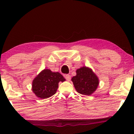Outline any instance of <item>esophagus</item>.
Wrapping results in <instances>:
<instances>
[{
	"label": "esophagus",
	"instance_id": "1",
	"mask_svg": "<svg viewBox=\"0 0 134 134\" xmlns=\"http://www.w3.org/2000/svg\"><path fill=\"white\" fill-rule=\"evenodd\" d=\"M65 79H66V80H68V81H69V80H71V76H70V75H69V74L65 75Z\"/></svg>",
	"mask_w": 134,
	"mask_h": 134
}]
</instances>
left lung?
I'll use <instances>...</instances> for the list:
<instances>
[{
  "label": "left lung",
  "instance_id": "obj_1",
  "mask_svg": "<svg viewBox=\"0 0 134 134\" xmlns=\"http://www.w3.org/2000/svg\"><path fill=\"white\" fill-rule=\"evenodd\" d=\"M76 91L80 94L90 95L94 93L99 85V79L89 68L83 66L77 69L76 76L72 78Z\"/></svg>",
  "mask_w": 134,
  "mask_h": 134
}]
</instances>
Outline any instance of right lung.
<instances>
[{
    "label": "right lung",
    "instance_id": "right-lung-1",
    "mask_svg": "<svg viewBox=\"0 0 134 134\" xmlns=\"http://www.w3.org/2000/svg\"><path fill=\"white\" fill-rule=\"evenodd\" d=\"M65 80V79L59 72L44 69L33 80L32 91L38 98H48L55 94L59 82Z\"/></svg>",
    "mask_w": 134,
    "mask_h": 134
}]
</instances>
